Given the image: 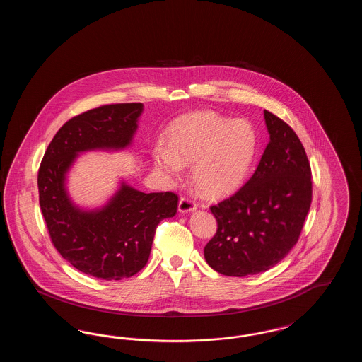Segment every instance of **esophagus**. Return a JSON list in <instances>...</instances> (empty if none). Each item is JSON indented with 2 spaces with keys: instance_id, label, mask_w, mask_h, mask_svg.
Returning <instances> with one entry per match:
<instances>
[{
  "instance_id": "34e87169",
  "label": "esophagus",
  "mask_w": 362,
  "mask_h": 362,
  "mask_svg": "<svg viewBox=\"0 0 362 362\" xmlns=\"http://www.w3.org/2000/svg\"><path fill=\"white\" fill-rule=\"evenodd\" d=\"M197 209V204L189 199V197H182L179 201V211L180 213H187V211H192Z\"/></svg>"
}]
</instances>
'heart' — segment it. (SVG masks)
Listing matches in <instances>:
<instances>
[{"instance_id":"heart-1","label":"heart","mask_w":362,"mask_h":362,"mask_svg":"<svg viewBox=\"0 0 362 362\" xmlns=\"http://www.w3.org/2000/svg\"><path fill=\"white\" fill-rule=\"evenodd\" d=\"M168 146L153 149L155 167L170 182L191 164L192 182L202 194L220 197L239 189L258 152V133L247 119H229L211 111L194 112L173 123Z\"/></svg>"}]
</instances>
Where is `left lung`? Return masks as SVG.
I'll list each match as a JSON object with an SVG mask.
<instances>
[{"label": "left lung", "mask_w": 362, "mask_h": 362, "mask_svg": "<svg viewBox=\"0 0 362 362\" xmlns=\"http://www.w3.org/2000/svg\"><path fill=\"white\" fill-rule=\"evenodd\" d=\"M270 141L247 183L210 211L216 235L207 264L223 276H254L276 266L303 230L312 202V173L292 127L264 110Z\"/></svg>", "instance_id": "left-lung-1"}]
</instances>
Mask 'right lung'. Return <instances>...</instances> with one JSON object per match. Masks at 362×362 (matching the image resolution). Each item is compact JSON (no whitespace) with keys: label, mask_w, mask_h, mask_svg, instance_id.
<instances>
[{"label":"right lung","mask_w":362,"mask_h":362,"mask_svg":"<svg viewBox=\"0 0 362 362\" xmlns=\"http://www.w3.org/2000/svg\"><path fill=\"white\" fill-rule=\"evenodd\" d=\"M141 111V103L105 104L73 117L52 138L37 171L39 205L52 245L88 276L137 274L149 259L157 225L177 210L175 192L145 194L126 185L98 211H81L66 195L65 173L76 155L127 146Z\"/></svg>","instance_id":"add662e5"}]
</instances>
